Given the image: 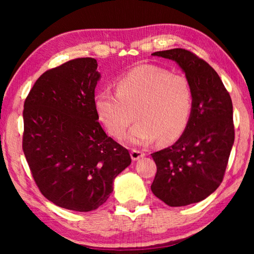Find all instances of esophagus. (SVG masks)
<instances>
[{"label": "esophagus", "instance_id": "34e87169", "mask_svg": "<svg viewBox=\"0 0 254 254\" xmlns=\"http://www.w3.org/2000/svg\"><path fill=\"white\" fill-rule=\"evenodd\" d=\"M144 156V152L140 151V150H135V149H132L131 150V158L132 160H139L140 158H142Z\"/></svg>", "mask_w": 254, "mask_h": 254}]
</instances>
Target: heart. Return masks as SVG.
Instances as JSON below:
<instances>
[{
  "mask_svg": "<svg viewBox=\"0 0 254 254\" xmlns=\"http://www.w3.org/2000/svg\"><path fill=\"white\" fill-rule=\"evenodd\" d=\"M194 91L186 77L157 65L145 64L124 72L115 81V92L98 91L94 97L97 120L115 139L128 136L133 144L149 145L177 140L190 121Z\"/></svg>",
  "mask_w": 254,
  "mask_h": 254,
  "instance_id": "heart-1",
  "label": "heart"
}]
</instances>
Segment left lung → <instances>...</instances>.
<instances>
[{"label":"left lung","mask_w":254,"mask_h":254,"mask_svg":"<svg viewBox=\"0 0 254 254\" xmlns=\"http://www.w3.org/2000/svg\"><path fill=\"white\" fill-rule=\"evenodd\" d=\"M152 55L182 67L192 86L194 107L177 142L151 154L157 165L151 190L171 207L198 203L224 178L234 143L231 96L213 67L191 51L175 48Z\"/></svg>","instance_id":"obj_1"}]
</instances>
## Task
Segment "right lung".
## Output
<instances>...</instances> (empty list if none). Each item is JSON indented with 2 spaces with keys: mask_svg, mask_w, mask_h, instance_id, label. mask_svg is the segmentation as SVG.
<instances>
[{
  "mask_svg": "<svg viewBox=\"0 0 254 254\" xmlns=\"http://www.w3.org/2000/svg\"><path fill=\"white\" fill-rule=\"evenodd\" d=\"M96 69L94 58L69 60L45 71L24 101L22 149L34 182L47 199L76 212L104 204L131 163L97 121Z\"/></svg>",
  "mask_w": 254,
  "mask_h": 254,
  "instance_id": "obj_1",
  "label": "right lung"
}]
</instances>
